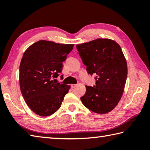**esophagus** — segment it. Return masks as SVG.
<instances>
[{
	"mask_svg": "<svg viewBox=\"0 0 150 150\" xmlns=\"http://www.w3.org/2000/svg\"><path fill=\"white\" fill-rule=\"evenodd\" d=\"M76 86H77L76 84H71V87L72 88H75V87Z\"/></svg>",
	"mask_w": 150,
	"mask_h": 150,
	"instance_id": "34e87169",
	"label": "esophagus"
}]
</instances>
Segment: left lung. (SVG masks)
Segmentation results:
<instances>
[{"label":"left lung","instance_id":"left-lung-1","mask_svg":"<svg viewBox=\"0 0 150 150\" xmlns=\"http://www.w3.org/2000/svg\"><path fill=\"white\" fill-rule=\"evenodd\" d=\"M77 48L88 73L96 75L94 87L86 86L82 104L96 113L110 112L122 96L128 75L120 46L111 39H97L77 44Z\"/></svg>","mask_w":150,"mask_h":150}]
</instances>
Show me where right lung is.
<instances>
[{
	"label": "right lung",
	"instance_id": "obj_1",
	"mask_svg": "<svg viewBox=\"0 0 150 150\" xmlns=\"http://www.w3.org/2000/svg\"><path fill=\"white\" fill-rule=\"evenodd\" d=\"M73 46L42 40L24 53L19 68L21 91L28 107L38 115L55 113L68 93L70 86L60 84L55 79L62 72V62Z\"/></svg>",
	"mask_w": 150,
	"mask_h": 150
}]
</instances>
